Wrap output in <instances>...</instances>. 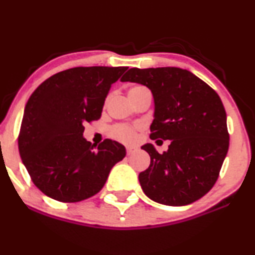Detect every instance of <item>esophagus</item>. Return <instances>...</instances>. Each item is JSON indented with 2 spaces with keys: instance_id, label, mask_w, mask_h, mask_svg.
Segmentation results:
<instances>
[{
  "instance_id": "obj_1",
  "label": "esophagus",
  "mask_w": 255,
  "mask_h": 255,
  "mask_svg": "<svg viewBox=\"0 0 255 255\" xmlns=\"http://www.w3.org/2000/svg\"><path fill=\"white\" fill-rule=\"evenodd\" d=\"M134 152H135V148H133V147H127V154H128V156H130V154H133Z\"/></svg>"
}]
</instances>
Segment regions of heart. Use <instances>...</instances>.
I'll return each mask as SVG.
<instances>
[{
  "instance_id": "heart-1",
  "label": "heart",
  "mask_w": 255,
  "mask_h": 255,
  "mask_svg": "<svg viewBox=\"0 0 255 255\" xmlns=\"http://www.w3.org/2000/svg\"><path fill=\"white\" fill-rule=\"evenodd\" d=\"M141 90H146V89L141 86H135L129 91V93L137 92V91H141ZM110 136L113 137V139L118 140V141L125 142V144H130V142H133L134 140H135L136 128L131 127V126H127V125H118L110 129Z\"/></svg>"
}]
</instances>
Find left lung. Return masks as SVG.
<instances>
[{"instance_id":"left-lung-1","label":"left lung","mask_w":255,"mask_h":255,"mask_svg":"<svg viewBox=\"0 0 255 255\" xmlns=\"http://www.w3.org/2000/svg\"><path fill=\"white\" fill-rule=\"evenodd\" d=\"M121 81L151 90L154 119L150 137L170 140L162 154L152 144L141 146L151 157L150 166L139 174L145 194L169 206L204 197L217 181L229 148L227 114L216 91L176 67L130 68Z\"/></svg>"}]
</instances>
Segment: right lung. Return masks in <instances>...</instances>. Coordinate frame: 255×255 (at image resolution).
<instances>
[{"label":"right lung","mask_w":255,"mask_h":255,"mask_svg":"<svg viewBox=\"0 0 255 255\" xmlns=\"http://www.w3.org/2000/svg\"><path fill=\"white\" fill-rule=\"evenodd\" d=\"M127 67H75L46 79L27 101L19 152L25 168L44 194L78 203L103 188L126 148L105 139L95 146L83 136L84 125L101 119L111 87Z\"/></svg>","instance_id":"obj_1"}]
</instances>
